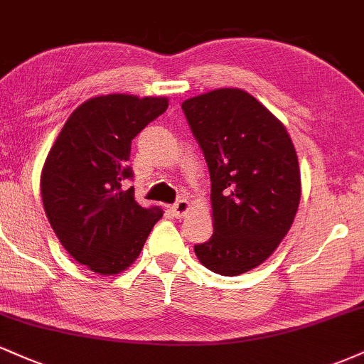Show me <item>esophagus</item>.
Returning <instances> with one entry per match:
<instances>
[{"instance_id":"obj_1","label":"esophagus","mask_w":364,"mask_h":364,"mask_svg":"<svg viewBox=\"0 0 364 364\" xmlns=\"http://www.w3.org/2000/svg\"><path fill=\"white\" fill-rule=\"evenodd\" d=\"M191 208V203L188 202V200H179V202L174 203L173 207H171V210H173V215L176 217V219H181V217H185L188 212H190Z\"/></svg>"}]
</instances>
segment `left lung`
I'll return each mask as SVG.
<instances>
[{"label": "left lung", "mask_w": 364, "mask_h": 364, "mask_svg": "<svg viewBox=\"0 0 364 364\" xmlns=\"http://www.w3.org/2000/svg\"><path fill=\"white\" fill-rule=\"evenodd\" d=\"M181 107L212 181L214 235L195 255L215 274H245L277 250L298 212L296 149L286 127L246 90L215 89Z\"/></svg>", "instance_id": "left-lung-1"}]
</instances>
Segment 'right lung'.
<instances>
[{
  "mask_svg": "<svg viewBox=\"0 0 364 364\" xmlns=\"http://www.w3.org/2000/svg\"><path fill=\"white\" fill-rule=\"evenodd\" d=\"M168 106V97H92L70 114L46 157V215L63 248L92 272L127 270L164 214L161 207L139 205L124 179L133 176L132 140Z\"/></svg>",
  "mask_w": 364,
  "mask_h": 364,
  "instance_id": "obj_1",
  "label": "right lung"
}]
</instances>
